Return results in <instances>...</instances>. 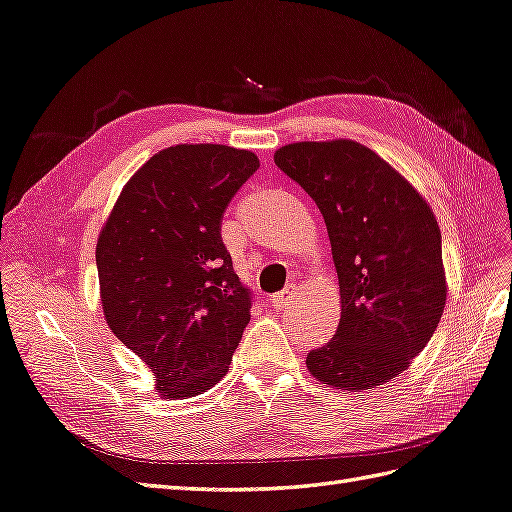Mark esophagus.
Listing matches in <instances>:
<instances>
[{
  "instance_id": "1",
  "label": "esophagus",
  "mask_w": 512,
  "mask_h": 512,
  "mask_svg": "<svg viewBox=\"0 0 512 512\" xmlns=\"http://www.w3.org/2000/svg\"><path fill=\"white\" fill-rule=\"evenodd\" d=\"M296 294H299V285H296V283H290V285H285V288H283L281 292H277L275 296H272L270 303L275 305L277 310H285V307L294 303Z\"/></svg>"
}]
</instances>
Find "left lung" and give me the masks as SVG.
<instances>
[{"label": "left lung", "mask_w": 512, "mask_h": 512, "mask_svg": "<svg viewBox=\"0 0 512 512\" xmlns=\"http://www.w3.org/2000/svg\"><path fill=\"white\" fill-rule=\"evenodd\" d=\"M275 163L316 200L338 272V331L310 351L307 371L349 392L392 382L430 342L447 303L430 202L353 139L296 141Z\"/></svg>", "instance_id": "obj_1"}]
</instances>
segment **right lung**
<instances>
[{
  "mask_svg": "<svg viewBox=\"0 0 512 512\" xmlns=\"http://www.w3.org/2000/svg\"><path fill=\"white\" fill-rule=\"evenodd\" d=\"M259 168L222 144L159 150L128 178L95 244L111 331L157 377L161 399L196 397L229 373L251 320L220 222Z\"/></svg>",
  "mask_w": 512,
  "mask_h": 512,
  "instance_id": "right-lung-1",
  "label": "right lung"
}]
</instances>
